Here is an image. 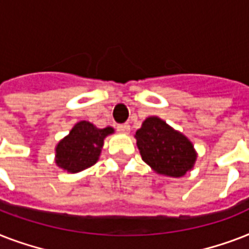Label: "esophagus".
I'll return each instance as SVG.
<instances>
[{"label": "esophagus", "mask_w": 249, "mask_h": 249, "mask_svg": "<svg viewBox=\"0 0 249 249\" xmlns=\"http://www.w3.org/2000/svg\"><path fill=\"white\" fill-rule=\"evenodd\" d=\"M117 130L123 134H129L130 132V125L129 124H121V125H117Z\"/></svg>", "instance_id": "1"}]
</instances>
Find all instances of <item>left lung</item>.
I'll use <instances>...</instances> for the list:
<instances>
[{
	"mask_svg": "<svg viewBox=\"0 0 249 249\" xmlns=\"http://www.w3.org/2000/svg\"><path fill=\"white\" fill-rule=\"evenodd\" d=\"M134 138L142 160L158 174L183 177L195 165L197 154L193 142L160 117H147Z\"/></svg>",
	"mask_w": 249,
	"mask_h": 249,
	"instance_id": "obj_1",
	"label": "left lung"
}]
</instances>
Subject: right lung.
I'll use <instances>...</instances> for the list:
<instances>
[{"instance_id": "add662e5", "label": "right lung", "mask_w": 249, "mask_h": 249, "mask_svg": "<svg viewBox=\"0 0 249 249\" xmlns=\"http://www.w3.org/2000/svg\"><path fill=\"white\" fill-rule=\"evenodd\" d=\"M113 133L115 129L111 126L99 129L90 121L76 123L55 146V164L68 173L88 169L99 160L105 138Z\"/></svg>"}]
</instances>
